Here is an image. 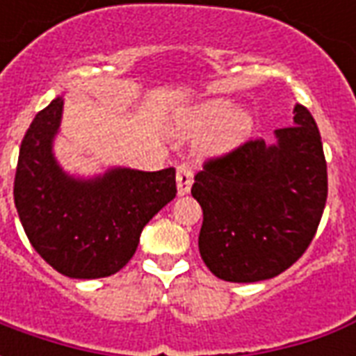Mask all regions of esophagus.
Returning a JSON list of instances; mask_svg holds the SVG:
<instances>
[{"mask_svg": "<svg viewBox=\"0 0 356 356\" xmlns=\"http://www.w3.org/2000/svg\"><path fill=\"white\" fill-rule=\"evenodd\" d=\"M193 181H194L193 168H191V165H186V163L177 165V193L181 194V196L191 191Z\"/></svg>", "mask_w": 356, "mask_h": 356, "instance_id": "esophagus-1", "label": "esophagus"}]
</instances>
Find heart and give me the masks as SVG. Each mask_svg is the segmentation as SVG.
Instances as JSON below:
<instances>
[{
  "instance_id": "obj_1",
  "label": "heart",
  "mask_w": 356,
  "mask_h": 356,
  "mask_svg": "<svg viewBox=\"0 0 356 356\" xmlns=\"http://www.w3.org/2000/svg\"><path fill=\"white\" fill-rule=\"evenodd\" d=\"M185 127L191 131L208 129L202 147L209 152L231 150L252 129V116L246 110H236V104L229 99H213L202 102L188 112Z\"/></svg>"
}]
</instances>
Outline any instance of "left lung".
Returning a JSON list of instances; mask_svg holds the SVG:
<instances>
[{"mask_svg": "<svg viewBox=\"0 0 356 356\" xmlns=\"http://www.w3.org/2000/svg\"><path fill=\"white\" fill-rule=\"evenodd\" d=\"M275 143L248 140L204 163L193 196L202 206L198 248L206 267L227 282H259L280 275L303 255L328 196L318 127L296 104L293 125Z\"/></svg>", "mask_w": 356, "mask_h": 356, "instance_id": "obj_1", "label": "left lung"}]
</instances>
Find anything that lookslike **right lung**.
Wrapping results in <instances>:
<instances>
[{"label":"right lung","mask_w":356,"mask_h":356,"mask_svg":"<svg viewBox=\"0 0 356 356\" xmlns=\"http://www.w3.org/2000/svg\"><path fill=\"white\" fill-rule=\"evenodd\" d=\"M63 97L38 112L22 139L15 175V206L30 244L70 278L118 273L139 246L145 225L175 198V170L110 168L76 177L53 154Z\"/></svg>","instance_id":"1"}]
</instances>
